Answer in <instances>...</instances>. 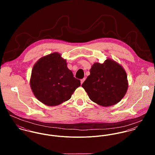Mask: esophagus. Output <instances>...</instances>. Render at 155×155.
<instances>
[{
  "label": "esophagus",
  "mask_w": 155,
  "mask_h": 155,
  "mask_svg": "<svg viewBox=\"0 0 155 155\" xmlns=\"http://www.w3.org/2000/svg\"><path fill=\"white\" fill-rule=\"evenodd\" d=\"M85 81V78H84V79H81V85L84 83V82Z\"/></svg>",
  "instance_id": "esophagus-1"
}]
</instances>
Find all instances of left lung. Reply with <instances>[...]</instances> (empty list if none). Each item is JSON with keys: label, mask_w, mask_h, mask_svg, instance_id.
Wrapping results in <instances>:
<instances>
[{"label": "left lung", "mask_w": 155, "mask_h": 155, "mask_svg": "<svg viewBox=\"0 0 155 155\" xmlns=\"http://www.w3.org/2000/svg\"><path fill=\"white\" fill-rule=\"evenodd\" d=\"M91 101L103 107L119 103L128 88L127 74L120 64L107 58L101 64L95 63L90 74L82 84Z\"/></svg>", "instance_id": "1"}]
</instances>
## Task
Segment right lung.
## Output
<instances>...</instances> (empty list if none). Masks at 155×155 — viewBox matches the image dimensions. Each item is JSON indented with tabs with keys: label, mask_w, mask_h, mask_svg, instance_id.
I'll return each mask as SVG.
<instances>
[{
	"label": "right lung",
	"mask_w": 155,
	"mask_h": 155,
	"mask_svg": "<svg viewBox=\"0 0 155 155\" xmlns=\"http://www.w3.org/2000/svg\"><path fill=\"white\" fill-rule=\"evenodd\" d=\"M30 85L38 100L48 106H55L68 100L80 87L81 81L73 77L61 55L53 52L35 64Z\"/></svg>",
	"instance_id": "1"
}]
</instances>
